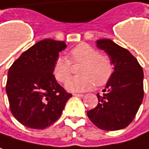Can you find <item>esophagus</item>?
Returning <instances> with one entry per match:
<instances>
[{"label":"esophagus","instance_id":"obj_1","mask_svg":"<svg viewBox=\"0 0 149 149\" xmlns=\"http://www.w3.org/2000/svg\"><path fill=\"white\" fill-rule=\"evenodd\" d=\"M73 95H74V96H77V97H83V96H84L83 94H77V93H74Z\"/></svg>","mask_w":149,"mask_h":149}]
</instances>
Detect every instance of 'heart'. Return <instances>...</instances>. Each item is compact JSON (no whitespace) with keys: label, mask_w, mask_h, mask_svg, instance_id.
Returning a JSON list of instances; mask_svg holds the SVG:
<instances>
[{"label":"heart","mask_w":149,"mask_h":149,"mask_svg":"<svg viewBox=\"0 0 149 149\" xmlns=\"http://www.w3.org/2000/svg\"><path fill=\"white\" fill-rule=\"evenodd\" d=\"M82 63L78 70L80 75L71 78L66 83V88L71 91H85L95 84L102 86L111 78L113 65L106 54L87 43H80L70 51L68 59L58 57L54 64L53 72L60 83H65L72 73V64Z\"/></svg>","instance_id":"heart-1"}]
</instances>
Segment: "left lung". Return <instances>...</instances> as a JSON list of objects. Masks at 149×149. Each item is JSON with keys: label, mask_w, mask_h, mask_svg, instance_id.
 I'll list each match as a JSON object with an SVG mask.
<instances>
[{"label": "left lung", "mask_w": 149, "mask_h": 149, "mask_svg": "<svg viewBox=\"0 0 149 149\" xmlns=\"http://www.w3.org/2000/svg\"><path fill=\"white\" fill-rule=\"evenodd\" d=\"M114 65V72L102 93L98 105L87 112L90 121L104 130H118L133 121L143 99V71L127 49L110 39L97 41Z\"/></svg>", "instance_id": "1"}]
</instances>
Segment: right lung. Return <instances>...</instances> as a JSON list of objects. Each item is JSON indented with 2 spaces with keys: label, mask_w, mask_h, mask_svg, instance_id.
Here are the masks:
<instances>
[{
  "label": "right lung",
  "mask_w": 149,
  "mask_h": 149,
  "mask_svg": "<svg viewBox=\"0 0 149 149\" xmlns=\"http://www.w3.org/2000/svg\"><path fill=\"white\" fill-rule=\"evenodd\" d=\"M65 42L44 39L24 51L11 65L6 84L12 114L23 125L45 129L60 117L72 97L57 83L53 67Z\"/></svg>",
  "instance_id": "add662e5"
}]
</instances>
